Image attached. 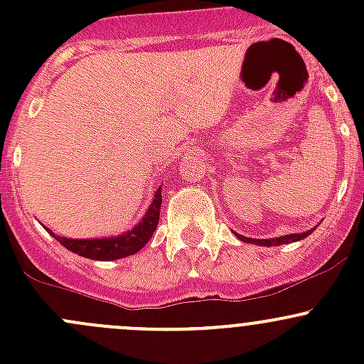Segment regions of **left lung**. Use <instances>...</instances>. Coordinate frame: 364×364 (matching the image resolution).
<instances>
[{
  "instance_id": "8db88e82",
  "label": "left lung",
  "mask_w": 364,
  "mask_h": 364,
  "mask_svg": "<svg viewBox=\"0 0 364 364\" xmlns=\"http://www.w3.org/2000/svg\"><path fill=\"white\" fill-rule=\"evenodd\" d=\"M317 229V227H314V229L306 230V232H297V234H287V236H280V237H269V240H253V237H247V236H241V234L236 232V236L240 237L241 241H245V243H252V245H259V247H280V245H285V243H294V241H301L304 240L306 236H310L314 230Z\"/></svg>"
}]
</instances>
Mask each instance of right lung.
Wrapping results in <instances>:
<instances>
[{"instance_id":"obj_1","label":"right lung","mask_w":364,"mask_h":364,"mask_svg":"<svg viewBox=\"0 0 364 364\" xmlns=\"http://www.w3.org/2000/svg\"><path fill=\"white\" fill-rule=\"evenodd\" d=\"M160 205H161V186L153 196L151 204H149L148 211L142 216L141 222L128 232L119 234V236L111 237H93V240H72V237L56 236L50 229L47 232L60 241L65 248L70 252L77 253L80 257H86L91 260H116L123 259V257L134 255L139 250L146 247L149 240H151L153 232L156 230L160 218Z\"/></svg>"}]
</instances>
